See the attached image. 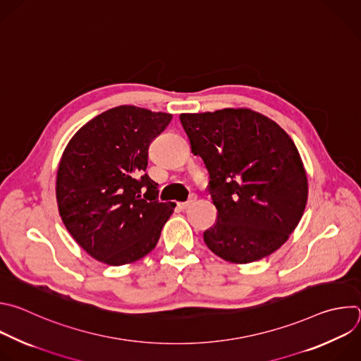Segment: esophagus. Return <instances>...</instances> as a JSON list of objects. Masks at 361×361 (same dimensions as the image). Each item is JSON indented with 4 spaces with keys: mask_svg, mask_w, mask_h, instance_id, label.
Listing matches in <instances>:
<instances>
[{
    "mask_svg": "<svg viewBox=\"0 0 361 361\" xmlns=\"http://www.w3.org/2000/svg\"><path fill=\"white\" fill-rule=\"evenodd\" d=\"M195 200H196V195H192V196H190V199H189L188 202H180V203H178V206H179L180 209H188V207H189Z\"/></svg>",
    "mask_w": 361,
    "mask_h": 361,
    "instance_id": "esophagus-1",
    "label": "esophagus"
}]
</instances>
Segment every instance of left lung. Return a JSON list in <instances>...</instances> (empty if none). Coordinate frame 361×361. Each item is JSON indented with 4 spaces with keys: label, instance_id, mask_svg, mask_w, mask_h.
<instances>
[{
    "label": "left lung",
    "instance_id": "obj_1",
    "mask_svg": "<svg viewBox=\"0 0 361 361\" xmlns=\"http://www.w3.org/2000/svg\"><path fill=\"white\" fill-rule=\"evenodd\" d=\"M193 155L209 173L218 221L206 246L245 264L276 252L299 225L309 195L293 139L274 121L247 108L180 114Z\"/></svg>",
    "mask_w": 361,
    "mask_h": 361
}]
</instances>
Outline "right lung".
I'll use <instances>...</instances> for the list:
<instances>
[{
    "mask_svg": "<svg viewBox=\"0 0 361 361\" xmlns=\"http://www.w3.org/2000/svg\"><path fill=\"white\" fill-rule=\"evenodd\" d=\"M171 114L121 105L87 122L71 137L56 172L61 219L94 259L122 266L157 246L176 203L158 200L147 173L151 142Z\"/></svg>",
    "mask_w": 361,
    "mask_h": 361,
    "instance_id": "right-lung-1",
    "label": "right lung"
}]
</instances>
